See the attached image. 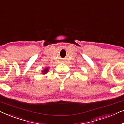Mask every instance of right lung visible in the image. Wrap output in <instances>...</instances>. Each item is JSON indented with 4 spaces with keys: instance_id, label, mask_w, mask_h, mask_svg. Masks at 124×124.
<instances>
[{
    "instance_id": "1",
    "label": "right lung",
    "mask_w": 124,
    "mask_h": 124,
    "mask_svg": "<svg viewBox=\"0 0 124 124\" xmlns=\"http://www.w3.org/2000/svg\"><path fill=\"white\" fill-rule=\"evenodd\" d=\"M49 71V68L48 67H46L45 68V69H44V70H43L42 71H41V72H42L43 75H45L46 74L47 72H48Z\"/></svg>"
}]
</instances>
